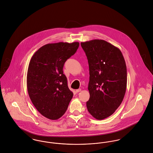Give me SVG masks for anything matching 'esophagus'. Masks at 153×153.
<instances>
[{"instance_id":"1","label":"esophagus","mask_w":153,"mask_h":153,"mask_svg":"<svg viewBox=\"0 0 153 153\" xmlns=\"http://www.w3.org/2000/svg\"><path fill=\"white\" fill-rule=\"evenodd\" d=\"M80 91H81V89H76V93L79 92Z\"/></svg>"}]
</instances>
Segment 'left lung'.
I'll list each match as a JSON object with an SVG mask.
<instances>
[{
    "mask_svg": "<svg viewBox=\"0 0 153 153\" xmlns=\"http://www.w3.org/2000/svg\"><path fill=\"white\" fill-rule=\"evenodd\" d=\"M87 57L89 81L88 112L101 120L111 116L121 105L127 88V66L122 52L101 39L81 43Z\"/></svg>",
    "mask_w": 153,
    "mask_h": 153,
    "instance_id": "8db88e82",
    "label": "left lung"
}]
</instances>
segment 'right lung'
<instances>
[{
    "label": "right lung",
    "instance_id": "1",
    "mask_svg": "<svg viewBox=\"0 0 153 153\" xmlns=\"http://www.w3.org/2000/svg\"><path fill=\"white\" fill-rule=\"evenodd\" d=\"M79 45L78 42L46 44L30 61L27 72L28 94L35 107L48 119L61 118L72 98L63 67Z\"/></svg>",
    "mask_w": 153,
    "mask_h": 153
}]
</instances>
